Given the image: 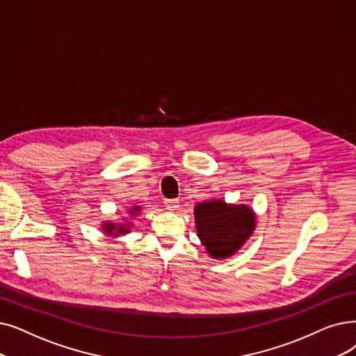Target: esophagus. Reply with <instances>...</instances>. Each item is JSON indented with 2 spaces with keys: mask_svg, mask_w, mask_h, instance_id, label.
Returning <instances> with one entry per match:
<instances>
[{
  "mask_svg": "<svg viewBox=\"0 0 356 356\" xmlns=\"http://www.w3.org/2000/svg\"><path fill=\"white\" fill-rule=\"evenodd\" d=\"M164 207H165L167 211L175 212V211L179 209V200H176V199H167L165 202H164Z\"/></svg>",
  "mask_w": 356,
  "mask_h": 356,
  "instance_id": "esophagus-1",
  "label": "esophagus"
}]
</instances>
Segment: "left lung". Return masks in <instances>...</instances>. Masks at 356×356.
<instances>
[{"label": "left lung", "mask_w": 356, "mask_h": 356, "mask_svg": "<svg viewBox=\"0 0 356 356\" xmlns=\"http://www.w3.org/2000/svg\"><path fill=\"white\" fill-rule=\"evenodd\" d=\"M193 213L196 234L215 260L234 256L256 228V213L244 204H227L213 197L199 202Z\"/></svg>", "instance_id": "8db88e82"}]
</instances>
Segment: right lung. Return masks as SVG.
Returning <instances> with one entry per match:
<instances>
[{
	"instance_id": "right-lung-1",
	"label": "right lung",
	"mask_w": 356,
	"mask_h": 356,
	"mask_svg": "<svg viewBox=\"0 0 356 356\" xmlns=\"http://www.w3.org/2000/svg\"><path fill=\"white\" fill-rule=\"evenodd\" d=\"M141 205H131L128 207L127 209V213L128 216H122V221L123 222H113V221H103L100 225H102V231L103 234L106 237H112V238H118L120 236H125V234H129L131 229L134 228V224H132V218H135V216L140 215L141 212Z\"/></svg>"
}]
</instances>
